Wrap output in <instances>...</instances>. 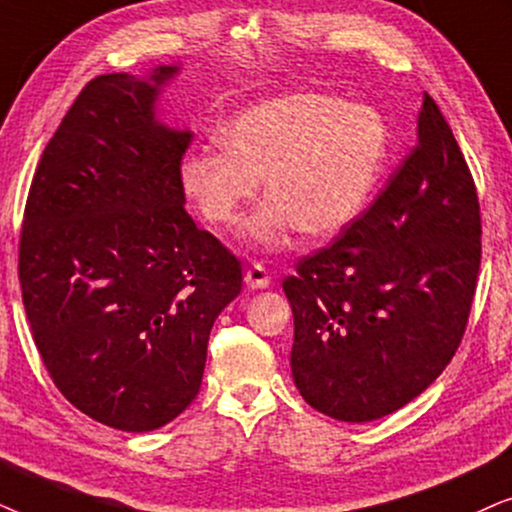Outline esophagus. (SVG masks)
Listing matches in <instances>:
<instances>
[{
    "instance_id": "34e87169",
    "label": "esophagus",
    "mask_w": 512,
    "mask_h": 512,
    "mask_svg": "<svg viewBox=\"0 0 512 512\" xmlns=\"http://www.w3.org/2000/svg\"><path fill=\"white\" fill-rule=\"evenodd\" d=\"M271 283V274L267 269L262 267L260 262H255L252 267L245 271V285H248L250 290H260V288H267Z\"/></svg>"
}]
</instances>
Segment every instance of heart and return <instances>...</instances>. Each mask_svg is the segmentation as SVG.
I'll return each instance as SVG.
<instances>
[{
  "label": "heart",
  "mask_w": 512,
  "mask_h": 512,
  "mask_svg": "<svg viewBox=\"0 0 512 512\" xmlns=\"http://www.w3.org/2000/svg\"><path fill=\"white\" fill-rule=\"evenodd\" d=\"M224 149L203 147L180 161V187L213 227H229L255 199H269L245 227L257 243L283 241L292 227L325 238L356 220L377 185L388 128L377 109L327 93L264 100L222 128Z\"/></svg>",
  "instance_id": "1"
}]
</instances>
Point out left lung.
<instances>
[{
  "instance_id": "left-lung-1",
  "label": "left lung",
  "mask_w": 512,
  "mask_h": 512,
  "mask_svg": "<svg viewBox=\"0 0 512 512\" xmlns=\"http://www.w3.org/2000/svg\"><path fill=\"white\" fill-rule=\"evenodd\" d=\"M478 189L424 93L419 140L386 187L283 278L292 379L313 410L363 424L424 393L466 332L482 257Z\"/></svg>"
}]
</instances>
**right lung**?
<instances>
[{"label": "right lung", "instance_id": "add662e5", "mask_svg": "<svg viewBox=\"0 0 512 512\" xmlns=\"http://www.w3.org/2000/svg\"><path fill=\"white\" fill-rule=\"evenodd\" d=\"M102 74L81 88L32 177L18 278L53 384L100 424L145 433L192 405L241 262L185 210L192 133L154 117L159 86Z\"/></svg>", "mask_w": 512, "mask_h": 512}]
</instances>
